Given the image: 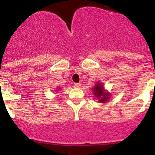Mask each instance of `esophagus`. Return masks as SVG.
Wrapping results in <instances>:
<instances>
[{"label":"esophagus","instance_id":"obj_1","mask_svg":"<svg viewBox=\"0 0 155 155\" xmlns=\"http://www.w3.org/2000/svg\"><path fill=\"white\" fill-rule=\"evenodd\" d=\"M80 86H81L80 83H77V82H76V83H74V87L75 88H79V87H80Z\"/></svg>","mask_w":155,"mask_h":155}]
</instances>
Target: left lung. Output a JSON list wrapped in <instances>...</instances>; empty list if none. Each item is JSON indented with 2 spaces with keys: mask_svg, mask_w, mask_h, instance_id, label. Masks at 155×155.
I'll return each instance as SVG.
<instances>
[{
  "mask_svg": "<svg viewBox=\"0 0 155 155\" xmlns=\"http://www.w3.org/2000/svg\"><path fill=\"white\" fill-rule=\"evenodd\" d=\"M94 95L98 98L99 102H105L108 101V98H109V94L105 92L103 89V86L101 85V83L97 84L94 87Z\"/></svg>",
  "mask_w": 155,
  "mask_h": 155,
  "instance_id": "8db88e82",
  "label": "left lung"
}]
</instances>
